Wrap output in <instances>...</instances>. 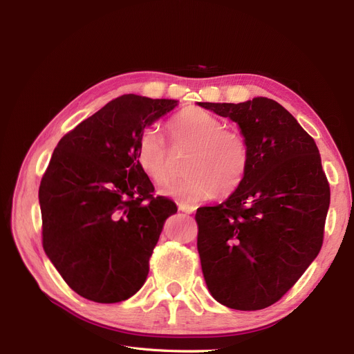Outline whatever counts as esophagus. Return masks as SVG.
Returning a JSON list of instances; mask_svg holds the SVG:
<instances>
[{"instance_id": "1", "label": "esophagus", "mask_w": 354, "mask_h": 354, "mask_svg": "<svg viewBox=\"0 0 354 354\" xmlns=\"http://www.w3.org/2000/svg\"><path fill=\"white\" fill-rule=\"evenodd\" d=\"M178 209L186 212V214H194L196 207H194V205H185V203H178Z\"/></svg>"}]
</instances>
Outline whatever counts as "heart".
Wrapping results in <instances>:
<instances>
[{
    "label": "heart",
    "mask_w": 354,
    "mask_h": 354,
    "mask_svg": "<svg viewBox=\"0 0 354 354\" xmlns=\"http://www.w3.org/2000/svg\"><path fill=\"white\" fill-rule=\"evenodd\" d=\"M171 146L190 149L186 177L167 185L162 194L178 203L196 205L218 192L229 195L243 181L250 167V146L243 134L224 128V122L207 111L187 108L167 125ZM136 160L155 183H164L171 174L169 147L155 128H146L136 142Z\"/></svg>",
    "instance_id": "obj_1"
}]
</instances>
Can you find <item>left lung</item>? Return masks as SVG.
I'll return each instance as SVG.
<instances>
[{"label": "left lung", "instance_id": "8db88e82", "mask_svg": "<svg viewBox=\"0 0 354 354\" xmlns=\"http://www.w3.org/2000/svg\"><path fill=\"white\" fill-rule=\"evenodd\" d=\"M198 104L236 122L250 146L241 186L196 211L202 273L220 304L261 310L279 301L322 248L330 190L319 149L272 99Z\"/></svg>", "mask_w": 354, "mask_h": 354}]
</instances>
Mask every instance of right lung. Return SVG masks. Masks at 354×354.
<instances>
[{
  "label": "right lung",
  "instance_id": "1",
  "mask_svg": "<svg viewBox=\"0 0 354 354\" xmlns=\"http://www.w3.org/2000/svg\"><path fill=\"white\" fill-rule=\"evenodd\" d=\"M177 100L124 94L60 138L39 185L42 246L81 297L120 303L140 289L176 203L153 196L136 142Z\"/></svg>",
  "mask_w": 354,
  "mask_h": 354
}]
</instances>
